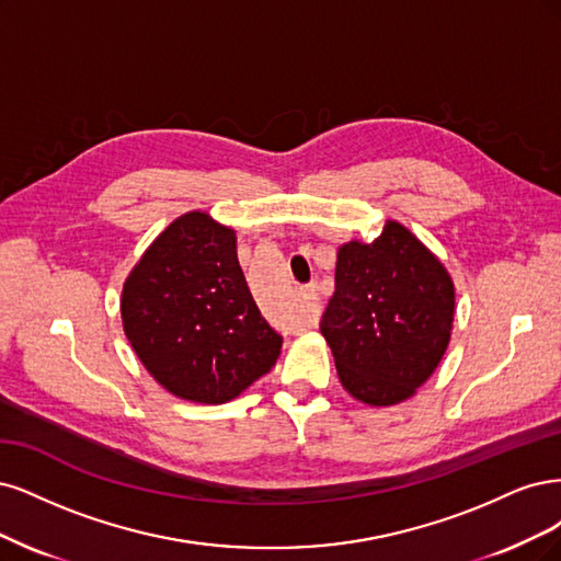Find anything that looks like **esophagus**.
<instances>
[{"instance_id": "34e87169", "label": "esophagus", "mask_w": 561, "mask_h": 561, "mask_svg": "<svg viewBox=\"0 0 561 561\" xmlns=\"http://www.w3.org/2000/svg\"><path fill=\"white\" fill-rule=\"evenodd\" d=\"M300 296L305 300L310 302H317L319 300V291H317V284H307V286H300Z\"/></svg>"}]
</instances>
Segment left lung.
Returning a JSON list of instances; mask_svg holds the SVG:
<instances>
[{
	"label": "left lung",
	"mask_w": 561,
	"mask_h": 561,
	"mask_svg": "<svg viewBox=\"0 0 561 561\" xmlns=\"http://www.w3.org/2000/svg\"><path fill=\"white\" fill-rule=\"evenodd\" d=\"M455 323V282L403 224L373 242L340 244L335 294L321 321L340 385L370 408L412 399L443 360Z\"/></svg>",
	"instance_id": "left-lung-1"
}]
</instances>
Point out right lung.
<instances>
[{
	"label": "right lung",
	"instance_id": "1",
	"mask_svg": "<svg viewBox=\"0 0 561 561\" xmlns=\"http://www.w3.org/2000/svg\"><path fill=\"white\" fill-rule=\"evenodd\" d=\"M141 366L176 399L219 405L263 377L282 335L263 319L238 261V234L193 209L144 251L121 294Z\"/></svg>",
	"mask_w": 561,
	"mask_h": 561
}]
</instances>
